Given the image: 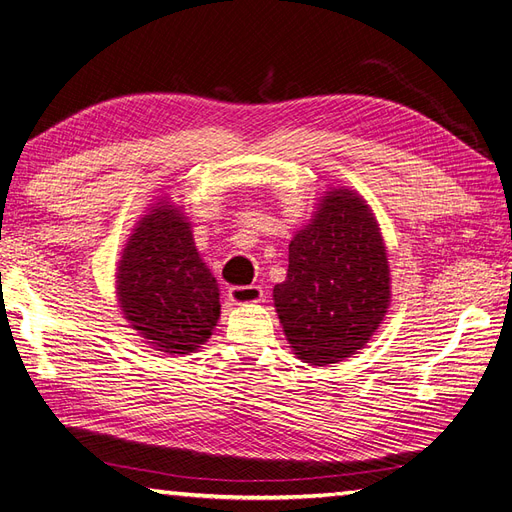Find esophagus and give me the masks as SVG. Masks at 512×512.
Segmentation results:
<instances>
[{
	"mask_svg": "<svg viewBox=\"0 0 512 512\" xmlns=\"http://www.w3.org/2000/svg\"><path fill=\"white\" fill-rule=\"evenodd\" d=\"M264 298V290L259 285H233L229 287V300L235 305H251Z\"/></svg>",
	"mask_w": 512,
	"mask_h": 512,
	"instance_id": "1",
	"label": "esophagus"
}]
</instances>
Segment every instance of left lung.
I'll use <instances>...</instances> for the list:
<instances>
[{"label": "left lung", "mask_w": 512, "mask_h": 512, "mask_svg": "<svg viewBox=\"0 0 512 512\" xmlns=\"http://www.w3.org/2000/svg\"><path fill=\"white\" fill-rule=\"evenodd\" d=\"M274 307L305 363H337L368 344L389 307V266L376 220L355 192H329L296 233Z\"/></svg>", "instance_id": "8db88e82"}]
</instances>
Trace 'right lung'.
Instances as JSON below:
<instances>
[{"instance_id":"1","label":"right lung","mask_w":512,"mask_h":512,"mask_svg":"<svg viewBox=\"0 0 512 512\" xmlns=\"http://www.w3.org/2000/svg\"><path fill=\"white\" fill-rule=\"evenodd\" d=\"M116 279L131 329L155 350L188 355L212 335L220 316L218 283L177 209L162 205L138 222Z\"/></svg>"}]
</instances>
